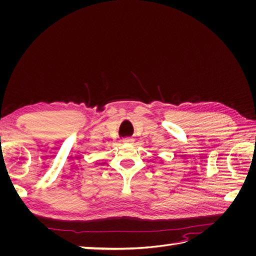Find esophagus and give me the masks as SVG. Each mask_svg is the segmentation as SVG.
<instances>
[{
	"label": "esophagus",
	"instance_id": "esophagus-1",
	"mask_svg": "<svg viewBox=\"0 0 256 256\" xmlns=\"http://www.w3.org/2000/svg\"><path fill=\"white\" fill-rule=\"evenodd\" d=\"M122 142L125 144H132L134 142V140L132 138H122Z\"/></svg>",
	"mask_w": 256,
	"mask_h": 256
}]
</instances>
